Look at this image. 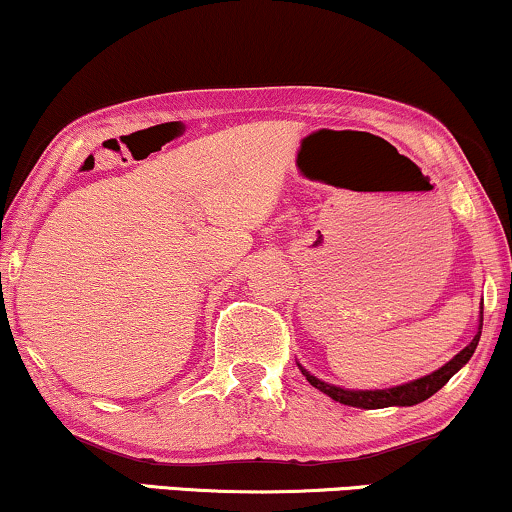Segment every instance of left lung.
I'll use <instances>...</instances> for the list:
<instances>
[{"label": "left lung", "mask_w": 512, "mask_h": 512, "mask_svg": "<svg viewBox=\"0 0 512 512\" xmlns=\"http://www.w3.org/2000/svg\"><path fill=\"white\" fill-rule=\"evenodd\" d=\"M479 334H482V318H479V332L475 334V339L465 346L463 351L456 353V356L451 358L449 363L441 365L439 370H434L432 375H425L420 377V380H413L408 384H399V387H391V389H375V391H356V389H342V387H334V384H327L323 380H318V377L311 375L306 368L299 370L304 372V377L308 382L313 384L315 389H320L323 394L330 396V399L344 403V406H353V408H389V406H415V403H422L430 399L432 394H437V391L444 387L446 382L451 380L456 372L463 368L465 363L470 361L472 353H475L477 344H479Z\"/></svg>", "instance_id": "8db88e82"}]
</instances>
